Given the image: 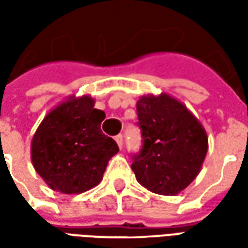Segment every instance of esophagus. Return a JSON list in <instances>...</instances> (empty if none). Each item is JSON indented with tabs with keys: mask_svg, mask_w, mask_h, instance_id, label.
Returning a JSON list of instances; mask_svg holds the SVG:
<instances>
[{
	"mask_svg": "<svg viewBox=\"0 0 248 248\" xmlns=\"http://www.w3.org/2000/svg\"><path fill=\"white\" fill-rule=\"evenodd\" d=\"M115 140H117V143H118L119 147L122 149V146H124V137H122V134L115 135Z\"/></svg>",
	"mask_w": 248,
	"mask_h": 248,
	"instance_id": "obj_1",
	"label": "esophagus"
}]
</instances>
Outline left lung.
Returning <instances> with one entry per match:
<instances>
[{
  "label": "left lung",
  "instance_id": "left-lung-1",
  "mask_svg": "<svg viewBox=\"0 0 248 248\" xmlns=\"http://www.w3.org/2000/svg\"><path fill=\"white\" fill-rule=\"evenodd\" d=\"M142 147L133 155L137 181L156 194L174 195L201 171L207 154V134L183 103L167 94L137 102Z\"/></svg>",
  "mask_w": 248,
  "mask_h": 248
}]
</instances>
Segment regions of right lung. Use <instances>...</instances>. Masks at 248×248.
Returning <instances> with one entry per match:
<instances>
[{"mask_svg":"<svg viewBox=\"0 0 248 248\" xmlns=\"http://www.w3.org/2000/svg\"><path fill=\"white\" fill-rule=\"evenodd\" d=\"M105 117L83 95L58 105L44 118L31 140V161L54 191L79 194L101 182L108 159L119 151L101 130Z\"/></svg>","mask_w":248,"mask_h":248,"instance_id":"1","label":"right lung"}]
</instances>
